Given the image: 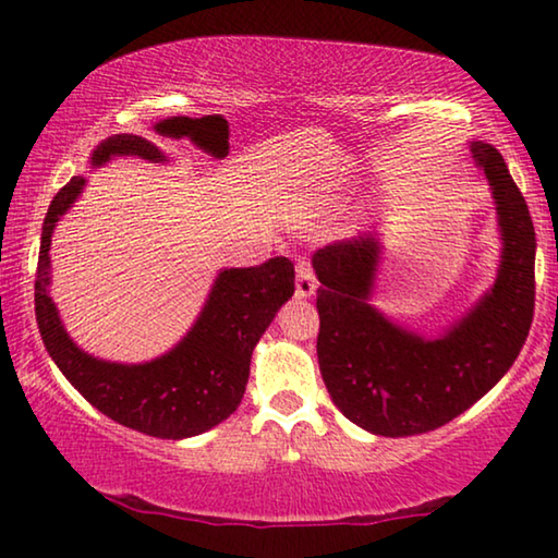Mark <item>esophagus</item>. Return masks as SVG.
<instances>
[{"label": "esophagus", "instance_id": "34e87169", "mask_svg": "<svg viewBox=\"0 0 558 558\" xmlns=\"http://www.w3.org/2000/svg\"><path fill=\"white\" fill-rule=\"evenodd\" d=\"M318 290V278H315L313 265L307 257H298L295 263V295L311 298Z\"/></svg>", "mask_w": 558, "mask_h": 558}]
</instances>
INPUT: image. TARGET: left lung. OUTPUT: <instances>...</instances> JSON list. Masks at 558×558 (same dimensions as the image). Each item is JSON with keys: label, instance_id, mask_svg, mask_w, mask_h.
Returning a JSON list of instances; mask_svg holds the SVG:
<instances>
[{"label": "left lung", "instance_id": "8db88e82", "mask_svg": "<svg viewBox=\"0 0 558 558\" xmlns=\"http://www.w3.org/2000/svg\"><path fill=\"white\" fill-rule=\"evenodd\" d=\"M501 228L494 288L438 338H421L371 305L378 240L359 235L313 255L318 363L332 403L355 426L403 438L446 426L486 396L519 359L536 301V232L529 205L496 147L473 143Z\"/></svg>", "mask_w": 558, "mask_h": 558}]
</instances>
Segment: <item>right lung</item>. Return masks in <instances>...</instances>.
<instances>
[{"instance_id":"right-lung-1","label":"right lung","mask_w":558,"mask_h":558,"mask_svg":"<svg viewBox=\"0 0 558 558\" xmlns=\"http://www.w3.org/2000/svg\"><path fill=\"white\" fill-rule=\"evenodd\" d=\"M114 155H137L162 162L160 147L137 135H114L99 143L93 165ZM85 178H72L49 205L35 280L37 326L64 378L107 418L155 438H190L218 426L243 401L253 348L295 293V270L288 257H270L255 268L222 270L207 303L185 338L160 359L137 365L99 361L72 343L49 298V243L57 220L77 199Z\"/></svg>"}]
</instances>
